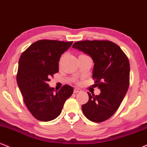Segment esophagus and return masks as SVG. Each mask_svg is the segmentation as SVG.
I'll list each match as a JSON object with an SVG mask.
<instances>
[{
  "label": "esophagus",
  "instance_id": "34e87169",
  "mask_svg": "<svg viewBox=\"0 0 147 147\" xmlns=\"http://www.w3.org/2000/svg\"><path fill=\"white\" fill-rule=\"evenodd\" d=\"M82 91L80 88H75V89H74V92L75 93H78V92H81Z\"/></svg>",
  "mask_w": 147,
  "mask_h": 147
}]
</instances>
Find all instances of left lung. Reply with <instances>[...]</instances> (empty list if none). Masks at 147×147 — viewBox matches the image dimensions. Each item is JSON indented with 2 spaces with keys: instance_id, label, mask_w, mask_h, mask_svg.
I'll return each instance as SVG.
<instances>
[{
  "instance_id": "obj_1",
  "label": "left lung",
  "mask_w": 147,
  "mask_h": 147,
  "mask_svg": "<svg viewBox=\"0 0 147 147\" xmlns=\"http://www.w3.org/2000/svg\"><path fill=\"white\" fill-rule=\"evenodd\" d=\"M72 47L92 59V78L99 88V95L88 92L89 100L82 105L83 113L90 121L100 123L116 112L129 86V61L116 44L108 40H84Z\"/></svg>"
}]
</instances>
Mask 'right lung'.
Masks as SVG:
<instances>
[{
	"mask_svg": "<svg viewBox=\"0 0 147 147\" xmlns=\"http://www.w3.org/2000/svg\"><path fill=\"white\" fill-rule=\"evenodd\" d=\"M73 42L42 40L34 42L21 55L17 83L24 104L36 119L50 121L61 114L64 102L73 93V88L64 85L55 92L48 81L59 71L61 54Z\"/></svg>",
	"mask_w": 147,
	"mask_h": 147,
	"instance_id": "right-lung-1",
	"label": "right lung"
}]
</instances>
